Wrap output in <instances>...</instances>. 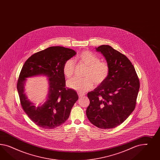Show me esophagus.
Segmentation results:
<instances>
[{
    "mask_svg": "<svg viewBox=\"0 0 160 160\" xmlns=\"http://www.w3.org/2000/svg\"><path fill=\"white\" fill-rule=\"evenodd\" d=\"M78 96L79 97H82L84 96H85V94L84 93H82V92H78Z\"/></svg>",
    "mask_w": 160,
    "mask_h": 160,
    "instance_id": "obj_1",
    "label": "esophagus"
}]
</instances>
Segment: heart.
Listing matches in <instances>:
<instances>
[{"instance_id":"heart-1","label":"heart","mask_w":160,"mask_h":160,"mask_svg":"<svg viewBox=\"0 0 160 160\" xmlns=\"http://www.w3.org/2000/svg\"><path fill=\"white\" fill-rule=\"evenodd\" d=\"M80 62L87 66L85 78H74L68 80L67 85L70 88L80 92H85L94 87V82L99 85L106 80L110 74V67L106 62L100 61V58L90 51H83L78 56ZM75 62L68 59L63 65V72L67 78L74 74Z\"/></svg>"}]
</instances>
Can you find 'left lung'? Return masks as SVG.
Wrapping results in <instances>:
<instances>
[{
    "instance_id": "obj_1",
    "label": "left lung",
    "mask_w": 160,
    "mask_h": 160,
    "mask_svg": "<svg viewBox=\"0 0 160 160\" xmlns=\"http://www.w3.org/2000/svg\"><path fill=\"white\" fill-rule=\"evenodd\" d=\"M96 48L106 58L110 74L104 82L88 92L90 104L86 115L97 127L113 128L125 121L135 109L140 81L125 55L108 45Z\"/></svg>"
}]
</instances>
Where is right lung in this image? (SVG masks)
Returning a JSON list of instances; mask_svg holds the SVG:
<instances>
[{"label":"right lung","instance_id":"obj_1","mask_svg":"<svg viewBox=\"0 0 160 160\" xmlns=\"http://www.w3.org/2000/svg\"><path fill=\"white\" fill-rule=\"evenodd\" d=\"M76 54L71 48L52 46L33 54L23 64L17 83L20 104L30 120L42 128L52 129L62 125L78 99L76 91L66 87L63 72L64 63ZM40 75L49 78V87L47 101L36 107L27 99L24 86L26 78Z\"/></svg>","mask_w":160,"mask_h":160}]
</instances>
